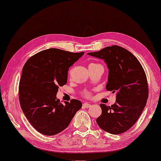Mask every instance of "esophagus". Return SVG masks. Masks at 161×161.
<instances>
[{
    "mask_svg": "<svg viewBox=\"0 0 161 161\" xmlns=\"http://www.w3.org/2000/svg\"><path fill=\"white\" fill-rule=\"evenodd\" d=\"M82 106L84 107V108H90V107H91L92 105H91V104H89V103H84V104H82Z\"/></svg>",
    "mask_w": 161,
    "mask_h": 161,
    "instance_id": "obj_1",
    "label": "esophagus"
}]
</instances>
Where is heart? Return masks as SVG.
Listing matches in <instances>:
<instances>
[{
	"mask_svg": "<svg viewBox=\"0 0 161 161\" xmlns=\"http://www.w3.org/2000/svg\"><path fill=\"white\" fill-rule=\"evenodd\" d=\"M95 64H90L88 66H92V65H95ZM82 96H84V97H90L92 96V93L88 91H84L82 93Z\"/></svg>",
	"mask_w": 161,
	"mask_h": 161,
	"instance_id": "obj_1",
	"label": "heart"
}]
</instances>
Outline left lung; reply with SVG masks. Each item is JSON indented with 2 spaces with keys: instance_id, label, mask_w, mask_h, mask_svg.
Listing matches in <instances>:
<instances>
[{
  "instance_id": "left-lung-1",
  "label": "left lung",
  "mask_w": 161,
  "mask_h": 161,
  "mask_svg": "<svg viewBox=\"0 0 161 161\" xmlns=\"http://www.w3.org/2000/svg\"><path fill=\"white\" fill-rule=\"evenodd\" d=\"M88 54L104 60L109 69L106 88L116 93L115 104H100L102 113L96 122L110 134L126 132L138 120L147 103L148 86L145 70L138 59L120 46H108Z\"/></svg>"
}]
</instances>
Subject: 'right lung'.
I'll return each instance as SVG.
<instances>
[{"label":"right lung","mask_w":161,"mask_h":161,"mask_svg":"<svg viewBox=\"0 0 161 161\" xmlns=\"http://www.w3.org/2000/svg\"><path fill=\"white\" fill-rule=\"evenodd\" d=\"M83 53L50 48L25 62L19 80L20 106L30 124L40 133H60L82 108V102L76 99L62 104L56 95L59 87L67 82L69 68Z\"/></svg>","instance_id":"obj_1"}]
</instances>
